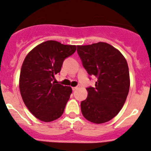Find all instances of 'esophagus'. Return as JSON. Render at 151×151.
<instances>
[{
	"label": "esophagus",
	"mask_w": 151,
	"mask_h": 151,
	"mask_svg": "<svg viewBox=\"0 0 151 151\" xmlns=\"http://www.w3.org/2000/svg\"><path fill=\"white\" fill-rule=\"evenodd\" d=\"M78 88V87H72V90L73 91H76V90Z\"/></svg>",
	"instance_id": "34e87169"
}]
</instances>
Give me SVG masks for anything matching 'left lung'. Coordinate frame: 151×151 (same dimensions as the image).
I'll list each match as a JSON object with an SVG mask.
<instances>
[{
  "label": "left lung",
  "mask_w": 151,
  "mask_h": 151,
  "mask_svg": "<svg viewBox=\"0 0 151 151\" xmlns=\"http://www.w3.org/2000/svg\"><path fill=\"white\" fill-rule=\"evenodd\" d=\"M77 52L88 74L98 78L95 88H86L88 97L80 104L83 115L97 124L109 121L122 109L129 93L127 61L119 50L105 42L78 45Z\"/></svg>",
  "instance_id": "8db88e82"
}]
</instances>
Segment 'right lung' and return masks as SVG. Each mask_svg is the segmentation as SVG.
Instances as JSON below:
<instances>
[{
  "mask_svg": "<svg viewBox=\"0 0 151 151\" xmlns=\"http://www.w3.org/2000/svg\"><path fill=\"white\" fill-rule=\"evenodd\" d=\"M76 50V45L50 40L35 47L25 57L19 75V91L28 110L40 121L51 122L63 115L72 89L53 80L64 59Z\"/></svg>",
  "mask_w": 151,
  "mask_h": 151,
  "instance_id": "obj_1",
  "label": "right lung"
}]
</instances>
